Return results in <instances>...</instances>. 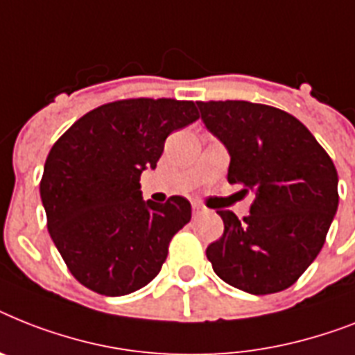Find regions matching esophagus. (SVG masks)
I'll return each mask as SVG.
<instances>
[{
    "mask_svg": "<svg viewBox=\"0 0 355 355\" xmlns=\"http://www.w3.org/2000/svg\"><path fill=\"white\" fill-rule=\"evenodd\" d=\"M207 209L200 202H193V215H202Z\"/></svg>",
    "mask_w": 355,
    "mask_h": 355,
    "instance_id": "obj_1",
    "label": "esophagus"
}]
</instances>
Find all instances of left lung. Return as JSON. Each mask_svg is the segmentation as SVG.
I'll use <instances>...</instances> for the list:
<instances>
[{
  "label": "left lung",
  "mask_w": 355,
  "mask_h": 355,
  "mask_svg": "<svg viewBox=\"0 0 355 355\" xmlns=\"http://www.w3.org/2000/svg\"><path fill=\"white\" fill-rule=\"evenodd\" d=\"M197 105L230 153L227 182L255 197L243 220L230 209L217 211L224 233L206 250L213 272L253 295L286 290L319 255L337 211L332 158L281 109L243 100Z\"/></svg>",
  "instance_id": "8db88e82"
}]
</instances>
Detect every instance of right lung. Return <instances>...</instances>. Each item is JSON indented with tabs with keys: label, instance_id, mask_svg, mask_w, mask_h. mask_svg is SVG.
I'll return each mask as SVG.
<instances>
[{
	"label": "right lung",
	"instance_id": "1",
	"mask_svg": "<svg viewBox=\"0 0 355 355\" xmlns=\"http://www.w3.org/2000/svg\"><path fill=\"white\" fill-rule=\"evenodd\" d=\"M198 118L193 102L132 98L83 114L53 146L40 195L67 268L102 295H128L157 277L191 204L144 200L140 175L155 169L166 138Z\"/></svg>",
	"mask_w": 355,
	"mask_h": 355
}]
</instances>
